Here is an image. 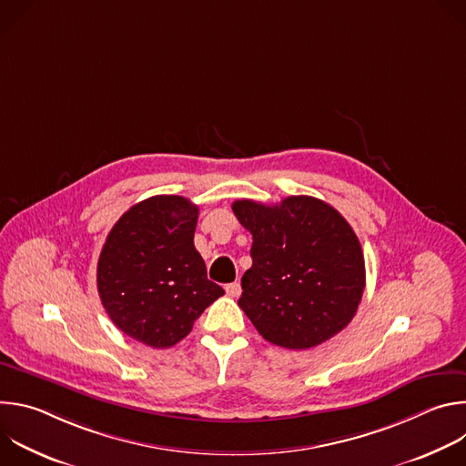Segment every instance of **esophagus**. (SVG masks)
Segmentation results:
<instances>
[{
	"label": "esophagus",
	"mask_w": 466,
	"mask_h": 466,
	"mask_svg": "<svg viewBox=\"0 0 466 466\" xmlns=\"http://www.w3.org/2000/svg\"><path fill=\"white\" fill-rule=\"evenodd\" d=\"M225 291H227V295H228V297L238 299V297L241 295V286H239L238 282H232V284H228V286L225 288Z\"/></svg>",
	"instance_id": "esophagus-1"
}]
</instances>
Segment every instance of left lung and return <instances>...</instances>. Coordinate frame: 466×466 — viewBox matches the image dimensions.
<instances>
[{"instance_id":"obj_1","label":"left lung","mask_w":466,"mask_h":466,"mask_svg":"<svg viewBox=\"0 0 466 466\" xmlns=\"http://www.w3.org/2000/svg\"><path fill=\"white\" fill-rule=\"evenodd\" d=\"M232 210L252 234L238 304L259 336L306 350L339 334L365 289L363 250L347 219L308 195L273 207L241 198Z\"/></svg>"}]
</instances>
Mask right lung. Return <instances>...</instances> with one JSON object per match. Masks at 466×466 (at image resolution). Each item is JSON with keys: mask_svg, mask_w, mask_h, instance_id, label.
<instances>
[{"mask_svg": "<svg viewBox=\"0 0 466 466\" xmlns=\"http://www.w3.org/2000/svg\"><path fill=\"white\" fill-rule=\"evenodd\" d=\"M197 218L186 197H149L117 219L99 254L103 308L123 334L147 347L177 345L225 295L193 245Z\"/></svg>", "mask_w": 466, "mask_h": 466, "instance_id": "obj_1", "label": "right lung"}]
</instances>
